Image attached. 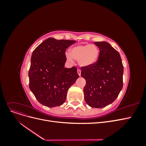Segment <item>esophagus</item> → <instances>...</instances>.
Segmentation results:
<instances>
[{"instance_id": "34e87169", "label": "esophagus", "mask_w": 146, "mask_h": 146, "mask_svg": "<svg viewBox=\"0 0 146 146\" xmlns=\"http://www.w3.org/2000/svg\"><path fill=\"white\" fill-rule=\"evenodd\" d=\"M77 73H78L79 76H81V70L80 69H77Z\"/></svg>"}]
</instances>
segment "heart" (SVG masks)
<instances>
[{"label": "heart", "instance_id": "1", "mask_svg": "<svg viewBox=\"0 0 146 146\" xmlns=\"http://www.w3.org/2000/svg\"><path fill=\"white\" fill-rule=\"evenodd\" d=\"M100 54L98 46L92 44L79 45L74 47L70 50V54H66L69 61L72 58L78 61V64L83 67H87L96 63Z\"/></svg>", "mask_w": 146, "mask_h": 146}]
</instances>
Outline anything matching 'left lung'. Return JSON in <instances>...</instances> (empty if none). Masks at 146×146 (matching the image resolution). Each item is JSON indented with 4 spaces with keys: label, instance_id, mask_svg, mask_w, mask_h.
<instances>
[{
    "label": "left lung",
    "instance_id": "left-lung-1",
    "mask_svg": "<svg viewBox=\"0 0 146 146\" xmlns=\"http://www.w3.org/2000/svg\"><path fill=\"white\" fill-rule=\"evenodd\" d=\"M100 54L97 62L81 68L86 80L83 91L86 104L100 108L113 103L123 87V66L119 53L109 43L95 42Z\"/></svg>",
    "mask_w": 146,
    "mask_h": 146
}]
</instances>
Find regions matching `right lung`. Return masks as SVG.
<instances>
[{"instance_id": "1", "label": "right lung", "mask_w": 146, "mask_h": 146, "mask_svg": "<svg viewBox=\"0 0 146 146\" xmlns=\"http://www.w3.org/2000/svg\"><path fill=\"white\" fill-rule=\"evenodd\" d=\"M76 41L49 38L33 50L29 71V88L38 101L47 107L62 105L69 88L79 77L77 68H64L66 48Z\"/></svg>"}]
</instances>
